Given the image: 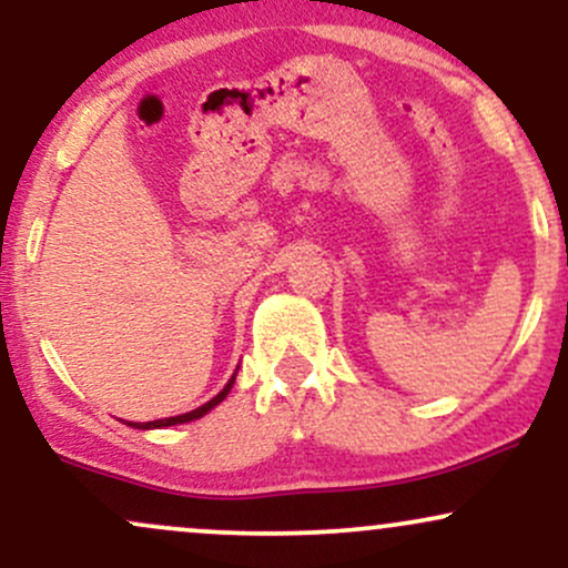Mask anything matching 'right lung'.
Instances as JSON below:
<instances>
[{
	"mask_svg": "<svg viewBox=\"0 0 568 568\" xmlns=\"http://www.w3.org/2000/svg\"><path fill=\"white\" fill-rule=\"evenodd\" d=\"M232 384H234V376L230 382H226V387L221 389V393L216 395V397H211V400L205 403V406H200V408H194V410H189V414H181V416H168V419H158V422H133V425L130 427H135V429H152V427H171V425H184V422H192V419H200V416H205L207 410L211 408H216L221 400H224L226 395H230V389H232Z\"/></svg>",
	"mask_w": 568,
	"mask_h": 568,
	"instance_id": "add662e5",
	"label": "right lung"
}]
</instances>
